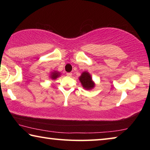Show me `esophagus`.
<instances>
[{"mask_svg": "<svg viewBox=\"0 0 150 150\" xmlns=\"http://www.w3.org/2000/svg\"><path fill=\"white\" fill-rule=\"evenodd\" d=\"M66 75H67V76H68V77H71L72 73H66Z\"/></svg>", "mask_w": 150, "mask_h": 150, "instance_id": "1", "label": "esophagus"}]
</instances>
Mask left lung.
Returning a JSON list of instances; mask_svg holds the SVG:
<instances>
[{"instance_id": "obj_1", "label": "left lung", "mask_w": 150, "mask_h": 150, "mask_svg": "<svg viewBox=\"0 0 150 150\" xmlns=\"http://www.w3.org/2000/svg\"><path fill=\"white\" fill-rule=\"evenodd\" d=\"M79 80L83 87L86 89H91L95 87V84L93 82L91 76L88 72H83L79 77Z\"/></svg>"}]
</instances>
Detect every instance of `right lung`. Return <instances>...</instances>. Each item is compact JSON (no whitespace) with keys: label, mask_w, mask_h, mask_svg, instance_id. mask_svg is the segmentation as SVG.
I'll list each match as a JSON object with an SVG mask.
<instances>
[{"label":"right lung","mask_w":150,"mask_h":150,"mask_svg":"<svg viewBox=\"0 0 150 150\" xmlns=\"http://www.w3.org/2000/svg\"><path fill=\"white\" fill-rule=\"evenodd\" d=\"M59 73H57V72H54L52 73V75H51V78H52L53 79H56L57 77H59Z\"/></svg>","instance_id":"obj_1"}]
</instances>
